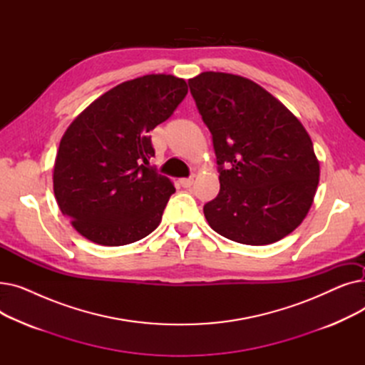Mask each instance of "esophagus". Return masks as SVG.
Wrapping results in <instances>:
<instances>
[{"mask_svg": "<svg viewBox=\"0 0 365 365\" xmlns=\"http://www.w3.org/2000/svg\"><path fill=\"white\" fill-rule=\"evenodd\" d=\"M192 183H194V179H192V178H187V179H180V185H182L183 187H190V186H192Z\"/></svg>", "mask_w": 365, "mask_h": 365, "instance_id": "obj_1", "label": "esophagus"}]
</instances>
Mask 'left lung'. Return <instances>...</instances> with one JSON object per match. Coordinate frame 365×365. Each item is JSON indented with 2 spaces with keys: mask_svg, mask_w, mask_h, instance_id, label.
Segmentation results:
<instances>
[{
  "mask_svg": "<svg viewBox=\"0 0 365 365\" xmlns=\"http://www.w3.org/2000/svg\"><path fill=\"white\" fill-rule=\"evenodd\" d=\"M189 88L219 165V195L204 205L213 231L247 245L292 234L314 202L319 161L296 115L255 81L202 72Z\"/></svg>",
  "mask_w": 365,
  "mask_h": 365,
  "instance_id": "8db88e82",
  "label": "left lung"
}]
</instances>
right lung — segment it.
I'll use <instances>...</instances> for the list:
<instances>
[{
  "mask_svg": "<svg viewBox=\"0 0 365 365\" xmlns=\"http://www.w3.org/2000/svg\"><path fill=\"white\" fill-rule=\"evenodd\" d=\"M183 78L149 73L103 93L62 136L53 167L61 212L88 241L117 247L149 235L161 223L173 182L146 168L149 131L185 99Z\"/></svg>",
  "mask_w": 365,
  "mask_h": 365,
  "instance_id": "add662e5",
  "label": "right lung"
}]
</instances>
